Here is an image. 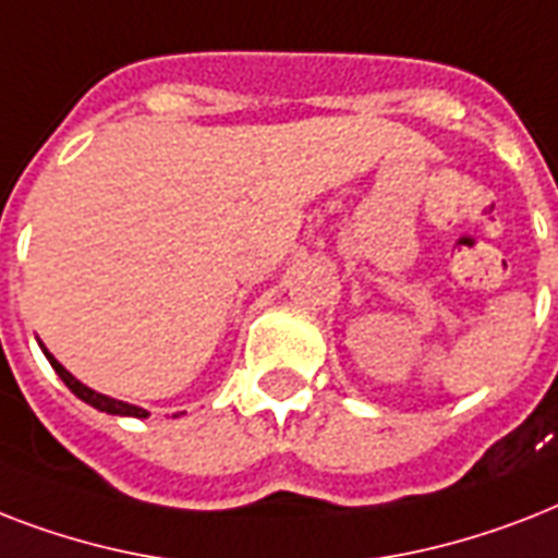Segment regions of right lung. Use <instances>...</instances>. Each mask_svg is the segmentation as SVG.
<instances>
[{
  "mask_svg": "<svg viewBox=\"0 0 558 558\" xmlns=\"http://www.w3.org/2000/svg\"><path fill=\"white\" fill-rule=\"evenodd\" d=\"M39 348H43V344H39ZM43 353H46V359H48V362H51V367H54V371H57V376H60V379L65 381V388L72 390L74 397H81L83 402H89L92 408H98V411H107V414H118V416H147V411H144V408L130 405V402H121V399L104 397V393H98V390L86 388V385L74 379L72 373L65 371V367L60 365V362H57V359L51 356V353H48L46 348H43Z\"/></svg>",
  "mask_w": 558,
  "mask_h": 558,
  "instance_id": "obj_1",
  "label": "right lung"
}]
</instances>
